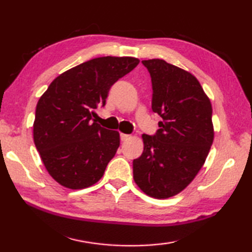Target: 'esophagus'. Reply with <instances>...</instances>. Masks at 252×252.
Here are the masks:
<instances>
[{"instance_id":"1","label":"esophagus","mask_w":252,"mask_h":252,"mask_svg":"<svg viewBox=\"0 0 252 252\" xmlns=\"http://www.w3.org/2000/svg\"><path fill=\"white\" fill-rule=\"evenodd\" d=\"M130 134H125V133H121L120 134V138H121V140H122V141H126V140L127 139H130Z\"/></svg>"}]
</instances>
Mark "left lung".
Wrapping results in <instances>:
<instances>
[{
	"mask_svg": "<svg viewBox=\"0 0 252 252\" xmlns=\"http://www.w3.org/2000/svg\"><path fill=\"white\" fill-rule=\"evenodd\" d=\"M152 82V111L162 120L155 135L142 134L133 179L152 198L173 197L197 176L213 142L212 106L195 76L164 60H144Z\"/></svg>",
	"mask_w": 252,
	"mask_h": 252,
	"instance_id": "1",
	"label": "left lung"
}]
</instances>
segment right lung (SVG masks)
Here are the masks:
<instances>
[{"instance_id":"1","label":"right lung","mask_w":252,"mask_h":252,"mask_svg":"<svg viewBox=\"0 0 252 252\" xmlns=\"http://www.w3.org/2000/svg\"><path fill=\"white\" fill-rule=\"evenodd\" d=\"M131 57L92 59L55 78L37 102L33 139L60 185L84 189L100 180L120 146L118 131L93 120L111 87L139 64Z\"/></svg>"}]
</instances>
